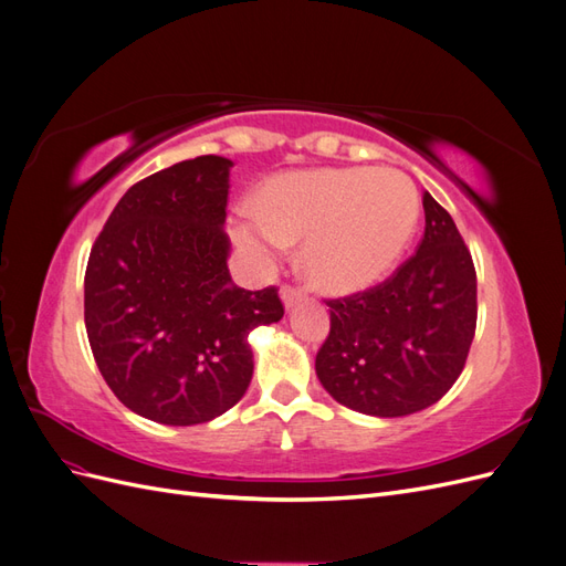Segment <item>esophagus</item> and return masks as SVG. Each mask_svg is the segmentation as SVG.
<instances>
[{"mask_svg":"<svg viewBox=\"0 0 566 566\" xmlns=\"http://www.w3.org/2000/svg\"><path fill=\"white\" fill-rule=\"evenodd\" d=\"M281 297H283L285 310H293V306L304 297V290H302V287H295V285H285V287L281 290Z\"/></svg>","mask_w":566,"mask_h":566,"instance_id":"esophagus-1","label":"esophagus"}]
</instances>
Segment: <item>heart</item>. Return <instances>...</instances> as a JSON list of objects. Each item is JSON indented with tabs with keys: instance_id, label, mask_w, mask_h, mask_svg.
<instances>
[{
	"instance_id": "obj_1",
	"label": "heart",
	"mask_w": 566,
	"mask_h": 566,
	"mask_svg": "<svg viewBox=\"0 0 566 566\" xmlns=\"http://www.w3.org/2000/svg\"><path fill=\"white\" fill-rule=\"evenodd\" d=\"M254 217L233 241L269 264L302 241L306 281L325 295H354L382 281L418 227L413 181L389 167H321L273 175L252 196Z\"/></svg>"
}]
</instances>
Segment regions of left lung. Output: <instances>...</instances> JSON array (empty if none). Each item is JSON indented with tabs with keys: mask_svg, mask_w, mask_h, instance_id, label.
<instances>
[{
	"mask_svg": "<svg viewBox=\"0 0 566 566\" xmlns=\"http://www.w3.org/2000/svg\"><path fill=\"white\" fill-rule=\"evenodd\" d=\"M424 235L391 279L328 300L331 333L316 375L358 413L401 418L437 403L465 368L476 328V273L455 221L422 196Z\"/></svg>",
	"mask_w": 566,
	"mask_h": 566,
	"instance_id": "8db88e82",
	"label": "left lung"
}]
</instances>
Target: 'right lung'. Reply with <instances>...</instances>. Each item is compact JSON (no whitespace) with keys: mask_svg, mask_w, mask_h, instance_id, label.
<instances>
[{"mask_svg":"<svg viewBox=\"0 0 566 566\" xmlns=\"http://www.w3.org/2000/svg\"><path fill=\"white\" fill-rule=\"evenodd\" d=\"M233 163L200 156L134 184L98 233L84 273L96 366L136 416L198 424L252 380L248 335L279 323L276 287L231 281L224 233Z\"/></svg>","mask_w":566,"mask_h":566,"instance_id":"obj_1","label":"right lung"}]
</instances>
